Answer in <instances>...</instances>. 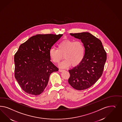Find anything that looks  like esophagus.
Instances as JSON below:
<instances>
[{
  "instance_id": "1",
  "label": "esophagus",
  "mask_w": 122,
  "mask_h": 122,
  "mask_svg": "<svg viewBox=\"0 0 122 122\" xmlns=\"http://www.w3.org/2000/svg\"><path fill=\"white\" fill-rule=\"evenodd\" d=\"M59 72H63L64 71H65V70H62V69H59Z\"/></svg>"
}]
</instances>
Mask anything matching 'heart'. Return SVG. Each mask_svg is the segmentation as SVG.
Listing matches in <instances>:
<instances>
[{
    "instance_id": "b5f03b06",
    "label": "heart",
    "mask_w": 122,
    "mask_h": 122,
    "mask_svg": "<svg viewBox=\"0 0 122 122\" xmlns=\"http://www.w3.org/2000/svg\"><path fill=\"white\" fill-rule=\"evenodd\" d=\"M85 48L83 43L80 41H74L66 40L59 43L57 49L51 48L49 51V55L51 61L55 63H59L63 59L65 60L61 63V68H66L72 65L78 66L81 63L84 56Z\"/></svg>"
}]
</instances>
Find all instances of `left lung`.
Here are the masks:
<instances>
[{
  "instance_id": "left-lung-1",
  "label": "left lung",
  "mask_w": 122,
  "mask_h": 122,
  "mask_svg": "<svg viewBox=\"0 0 122 122\" xmlns=\"http://www.w3.org/2000/svg\"><path fill=\"white\" fill-rule=\"evenodd\" d=\"M70 35L81 40L85 54L82 61L69 70L68 83L76 90H84L92 86L102 76L107 58L106 52L101 41L90 33Z\"/></svg>"
}]
</instances>
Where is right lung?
Listing matches in <instances>:
<instances>
[{"label": "right lung", "instance_id": "add662e5", "mask_svg": "<svg viewBox=\"0 0 122 122\" xmlns=\"http://www.w3.org/2000/svg\"><path fill=\"white\" fill-rule=\"evenodd\" d=\"M62 35H37L20 45L14 56L15 77L26 93L41 94L50 75L58 71L50 61L49 51Z\"/></svg>", "mask_w": 122, "mask_h": 122}]
</instances>
